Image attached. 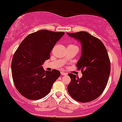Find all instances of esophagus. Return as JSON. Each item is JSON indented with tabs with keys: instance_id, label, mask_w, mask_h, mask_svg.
<instances>
[{
	"instance_id": "1",
	"label": "esophagus",
	"mask_w": 122,
	"mask_h": 122,
	"mask_svg": "<svg viewBox=\"0 0 122 122\" xmlns=\"http://www.w3.org/2000/svg\"><path fill=\"white\" fill-rule=\"evenodd\" d=\"M61 74L62 76H64V75H67V73H65V72H64V71H61Z\"/></svg>"
}]
</instances>
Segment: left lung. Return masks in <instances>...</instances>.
I'll return each mask as SVG.
<instances>
[{"mask_svg":"<svg viewBox=\"0 0 122 122\" xmlns=\"http://www.w3.org/2000/svg\"><path fill=\"white\" fill-rule=\"evenodd\" d=\"M71 37L80 41L81 56L77 68L82 77L69 73L71 81L67 86L70 95L76 101L88 102L101 95L107 86L110 73V61L104 45L97 37L86 31L70 33Z\"/></svg>","mask_w":122,"mask_h":122,"instance_id":"8db88e82","label":"left lung"}]
</instances>
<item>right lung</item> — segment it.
<instances>
[{
	"label": "right lung",
	"mask_w": 122,
	"mask_h": 122,
	"mask_svg": "<svg viewBox=\"0 0 122 122\" xmlns=\"http://www.w3.org/2000/svg\"><path fill=\"white\" fill-rule=\"evenodd\" d=\"M64 32L42 30L30 34L22 41L12 60V79L15 87L25 98L37 100L50 92L60 76L57 70L45 71L42 65L50 58L51 51Z\"/></svg>",
	"instance_id": "1"
}]
</instances>
